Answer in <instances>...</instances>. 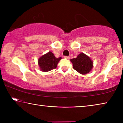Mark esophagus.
Segmentation results:
<instances>
[{"mask_svg": "<svg viewBox=\"0 0 123 123\" xmlns=\"http://www.w3.org/2000/svg\"><path fill=\"white\" fill-rule=\"evenodd\" d=\"M64 58L66 59H67V60H69V56H64Z\"/></svg>", "mask_w": 123, "mask_h": 123, "instance_id": "esophagus-1", "label": "esophagus"}]
</instances>
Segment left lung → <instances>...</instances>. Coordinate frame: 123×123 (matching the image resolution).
<instances>
[{
  "label": "left lung",
  "mask_w": 123,
  "mask_h": 123,
  "mask_svg": "<svg viewBox=\"0 0 123 123\" xmlns=\"http://www.w3.org/2000/svg\"><path fill=\"white\" fill-rule=\"evenodd\" d=\"M74 69L81 74L89 73L93 67V62L88 56L81 53L76 58L70 59Z\"/></svg>",
  "instance_id": "8db88e82"
}]
</instances>
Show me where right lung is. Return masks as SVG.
Instances as JSON below:
<instances>
[{
    "label": "right lung",
    "instance_id": "right-lung-1",
    "mask_svg": "<svg viewBox=\"0 0 123 123\" xmlns=\"http://www.w3.org/2000/svg\"><path fill=\"white\" fill-rule=\"evenodd\" d=\"M62 57L57 58L51 51H49L39 58L38 64L42 72H47L57 67V65Z\"/></svg>",
    "mask_w": 123,
    "mask_h": 123
}]
</instances>
